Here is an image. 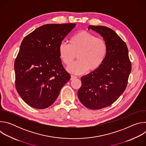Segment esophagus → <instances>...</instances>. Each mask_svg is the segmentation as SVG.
I'll return each instance as SVG.
<instances>
[{
    "instance_id": "esophagus-1",
    "label": "esophagus",
    "mask_w": 146,
    "mask_h": 146,
    "mask_svg": "<svg viewBox=\"0 0 146 146\" xmlns=\"http://www.w3.org/2000/svg\"><path fill=\"white\" fill-rule=\"evenodd\" d=\"M77 77V76H74V75H72L71 76V78H70V80H74V79H75V78H76Z\"/></svg>"
}]
</instances>
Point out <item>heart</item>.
Masks as SVG:
<instances>
[{
    "mask_svg": "<svg viewBox=\"0 0 146 146\" xmlns=\"http://www.w3.org/2000/svg\"><path fill=\"white\" fill-rule=\"evenodd\" d=\"M105 41L86 31L74 35L69 44L62 42L59 46V56L66 65H70L77 55L78 60L69 66L68 72L80 74L87 70H97L103 64L107 54Z\"/></svg>",
    "mask_w": 146,
    "mask_h": 146,
    "instance_id": "heart-1",
    "label": "heart"
}]
</instances>
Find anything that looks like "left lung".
I'll return each instance as SVG.
<instances>
[{
    "label": "left lung",
    "instance_id": "1",
    "mask_svg": "<svg viewBox=\"0 0 146 146\" xmlns=\"http://www.w3.org/2000/svg\"><path fill=\"white\" fill-rule=\"evenodd\" d=\"M102 36L107 44V54L102 65L96 70L82 76L78 91L80 101L86 108L98 110L115 102L125 90L131 63L126 43L111 29L104 26L90 25Z\"/></svg>",
    "mask_w": 146,
    "mask_h": 146
}]
</instances>
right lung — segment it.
Instances as JSON below:
<instances>
[{
  "label": "right lung",
  "instance_id": "1",
  "mask_svg": "<svg viewBox=\"0 0 146 146\" xmlns=\"http://www.w3.org/2000/svg\"><path fill=\"white\" fill-rule=\"evenodd\" d=\"M76 24H46L23 39L15 59L16 90L33 108L50 106L70 78L62 64L59 46Z\"/></svg>",
  "mask_w": 146,
  "mask_h": 146
}]
</instances>
